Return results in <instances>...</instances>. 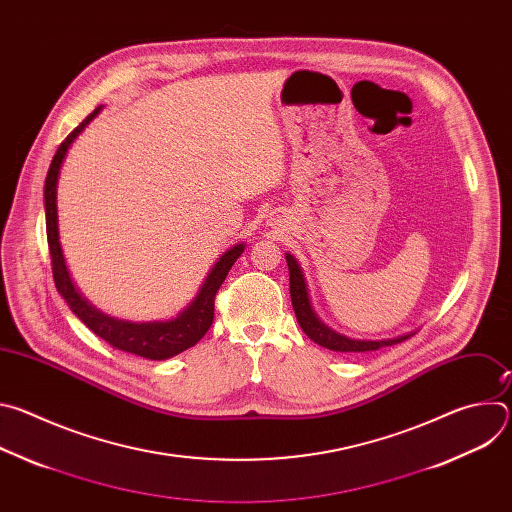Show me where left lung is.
Here are the masks:
<instances>
[{"instance_id":"left-lung-1","label":"left lung","mask_w":512,"mask_h":512,"mask_svg":"<svg viewBox=\"0 0 512 512\" xmlns=\"http://www.w3.org/2000/svg\"><path fill=\"white\" fill-rule=\"evenodd\" d=\"M285 261H287V269H289L291 306H294L300 328L316 344H320L328 350H334V352H369V350H379L383 346L399 344V342H403V340H407L415 334V332H407V334H401V336H395V338H385V340H356V338H348L344 334H338L336 330L326 326L318 318V314L314 312L308 283H306V277H304V271H302L298 259L294 255L285 253Z\"/></svg>"}]
</instances>
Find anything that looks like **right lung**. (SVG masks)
Listing matches in <instances>:
<instances>
[{
	"instance_id": "add662e5",
	"label": "right lung",
	"mask_w": 512,
	"mask_h": 512,
	"mask_svg": "<svg viewBox=\"0 0 512 512\" xmlns=\"http://www.w3.org/2000/svg\"><path fill=\"white\" fill-rule=\"evenodd\" d=\"M103 107H97L75 131H72L56 150L52 164L48 168L46 184H44V210H46V237H48V249L52 259V273L58 294L66 300L70 310L75 312L83 324L93 330L99 338L109 342L113 348H119L129 354H137L150 360H166L170 356H176L184 352L186 348L194 346L210 328L214 318V296L218 287L223 285L227 273L235 265V261L245 251V243H239L225 251L218 261L212 265L208 275L204 277V283L200 285L196 298L172 320L162 322H129L119 320L109 314H103L97 310L87 298L81 296L75 281H72L62 247H60V235H58V206H56V188L60 178L62 162L70 150L72 141H75L85 127L101 113Z\"/></svg>"
}]
</instances>
